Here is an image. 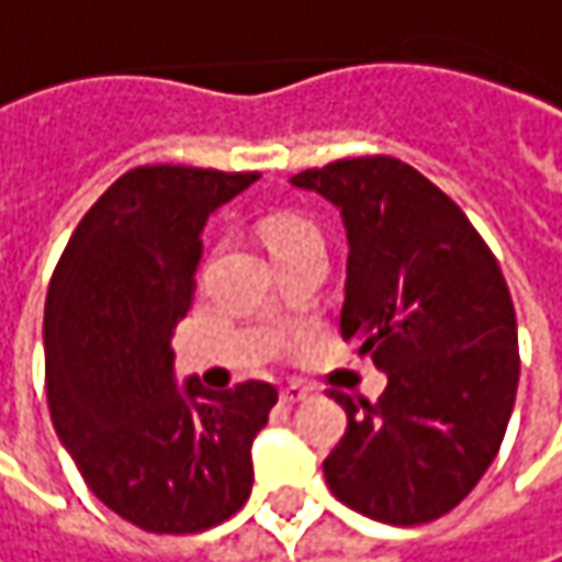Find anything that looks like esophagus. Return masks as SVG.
Returning a JSON list of instances; mask_svg holds the SVG:
<instances>
[{"label":"esophagus","mask_w":562,"mask_h":562,"mask_svg":"<svg viewBox=\"0 0 562 562\" xmlns=\"http://www.w3.org/2000/svg\"><path fill=\"white\" fill-rule=\"evenodd\" d=\"M306 396H310V390L301 386V383H291V386H284V390H281V403H284V406H297V403H303Z\"/></svg>","instance_id":"obj_1"}]
</instances>
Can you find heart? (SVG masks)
<instances>
[{
	"label": "heart",
	"instance_id": "obj_1",
	"mask_svg": "<svg viewBox=\"0 0 562 562\" xmlns=\"http://www.w3.org/2000/svg\"><path fill=\"white\" fill-rule=\"evenodd\" d=\"M265 233H268L271 249H278V246H284V243H291V239H301V236H316V229H313L310 223L301 221V217H288V214L268 221Z\"/></svg>",
	"mask_w": 562,
	"mask_h": 562
}]
</instances>
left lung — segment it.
I'll use <instances>...</instances> for the list:
<instances>
[{"label": "left lung", "mask_w": 562, "mask_h": 562, "mask_svg": "<svg viewBox=\"0 0 562 562\" xmlns=\"http://www.w3.org/2000/svg\"><path fill=\"white\" fill-rule=\"evenodd\" d=\"M291 184L341 214V339L386 374L378 403L333 393L348 428L323 461L326 483L374 521H435L496 461L515 406L518 326L499 261L461 207L400 159H339Z\"/></svg>", "instance_id": "obj_1"}]
</instances>
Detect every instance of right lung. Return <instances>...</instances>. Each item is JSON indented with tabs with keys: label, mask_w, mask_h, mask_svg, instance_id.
<instances>
[{
	"label": "right lung",
	"mask_w": 562,
	"mask_h": 562,
	"mask_svg": "<svg viewBox=\"0 0 562 562\" xmlns=\"http://www.w3.org/2000/svg\"><path fill=\"white\" fill-rule=\"evenodd\" d=\"M259 172L140 166L69 236L44 306L47 403L63 448L111 512L153 535L221 525L252 493V441L278 390L176 383L204 223Z\"/></svg>",
	"instance_id": "add662e5"
}]
</instances>
